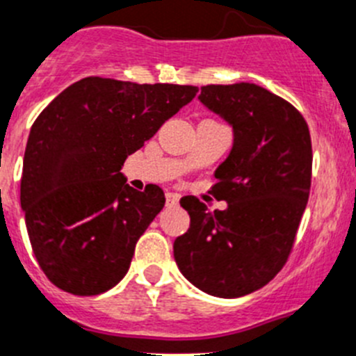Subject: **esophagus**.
Here are the masks:
<instances>
[{"mask_svg":"<svg viewBox=\"0 0 356 356\" xmlns=\"http://www.w3.org/2000/svg\"><path fill=\"white\" fill-rule=\"evenodd\" d=\"M179 195L177 193H167V205H170V207H174V205L179 204Z\"/></svg>","mask_w":356,"mask_h":356,"instance_id":"obj_1","label":"esophagus"}]
</instances>
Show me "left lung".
Segmentation results:
<instances>
[{"label": "left lung", "mask_w": 356, "mask_h": 356, "mask_svg": "<svg viewBox=\"0 0 356 356\" xmlns=\"http://www.w3.org/2000/svg\"><path fill=\"white\" fill-rule=\"evenodd\" d=\"M198 99L234 128L212 188L228 207L182 197L191 223L175 238L174 258L198 290L244 297L274 279L293 249L311 189V135L291 103L257 84L204 86Z\"/></svg>", "instance_id": "1"}]
</instances>
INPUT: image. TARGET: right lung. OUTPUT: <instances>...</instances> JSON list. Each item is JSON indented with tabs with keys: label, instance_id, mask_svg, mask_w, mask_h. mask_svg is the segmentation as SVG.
Returning a JSON list of instances; mask_svg holds the SVG:
<instances>
[{
	"label": "right lung",
	"instance_id": "right-lung-1",
	"mask_svg": "<svg viewBox=\"0 0 356 356\" xmlns=\"http://www.w3.org/2000/svg\"><path fill=\"white\" fill-rule=\"evenodd\" d=\"M197 92L195 86L86 77L36 118L21 207L33 253L52 284L89 297L124 277L165 193L156 184L129 188L122 163Z\"/></svg>",
	"mask_w": 356,
	"mask_h": 356
}]
</instances>
